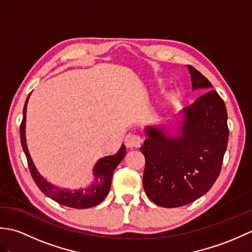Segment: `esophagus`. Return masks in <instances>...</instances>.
Returning <instances> with one entry per match:
<instances>
[{"label":"esophagus","mask_w":252,"mask_h":252,"mask_svg":"<svg viewBox=\"0 0 252 252\" xmlns=\"http://www.w3.org/2000/svg\"><path fill=\"white\" fill-rule=\"evenodd\" d=\"M125 142H126V147L129 148L140 147L142 144V137L140 135L135 134V133H127Z\"/></svg>","instance_id":"34e87169"}]
</instances>
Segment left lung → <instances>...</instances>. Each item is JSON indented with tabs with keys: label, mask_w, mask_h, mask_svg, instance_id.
Wrapping results in <instances>:
<instances>
[{
	"label": "left lung",
	"mask_w": 252,
	"mask_h": 252,
	"mask_svg": "<svg viewBox=\"0 0 252 252\" xmlns=\"http://www.w3.org/2000/svg\"><path fill=\"white\" fill-rule=\"evenodd\" d=\"M192 90L203 89L183 110L180 134L147 126L141 152L145 156L143 185L149 199L164 208L182 207L205 195L221 172L228 141L227 111L209 80L189 66Z\"/></svg>",
	"instance_id": "obj_1"
}]
</instances>
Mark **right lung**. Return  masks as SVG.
Listing matches in <instances>:
<instances>
[{"mask_svg":"<svg viewBox=\"0 0 252 252\" xmlns=\"http://www.w3.org/2000/svg\"><path fill=\"white\" fill-rule=\"evenodd\" d=\"M30 96V94H29ZM27 98L25 107H24V117L23 121L20 125V141L21 146L26 155L27 161H28V167L30 173L34 183L39 187L40 190L45 194L51 199L61 203L63 206L76 208V209H85L91 208L96 205H98L103 201L106 196L108 195L110 186H111V179L112 173H114L117 165L121 162V160L126 156V147L122 145L116 155L112 156H107L100 158L96 162L93 174L94 180L91 184L83 187L80 189H60L55 185H53L49 182H46L44 178H42L40 173L37 172L34 163L32 162V159L29 155L28 147H27L26 136H25V126H26V111H27Z\"/></svg>","mask_w":252,"mask_h":252,"instance_id":"add662e5","label":"right lung"}]
</instances>
